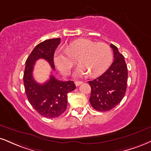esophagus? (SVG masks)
Returning <instances> with one entry per match:
<instances>
[{
	"label": "esophagus",
	"mask_w": 151,
	"mask_h": 151,
	"mask_svg": "<svg viewBox=\"0 0 151 151\" xmlns=\"http://www.w3.org/2000/svg\"><path fill=\"white\" fill-rule=\"evenodd\" d=\"M82 83H83V82L82 81H76V83H75V84H76V86H79V85H81Z\"/></svg>",
	"instance_id": "esophagus-1"
}]
</instances>
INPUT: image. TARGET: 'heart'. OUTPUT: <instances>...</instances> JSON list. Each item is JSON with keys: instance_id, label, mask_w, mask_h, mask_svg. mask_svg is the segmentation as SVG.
Segmentation results:
<instances>
[{"instance_id": "obj_1", "label": "heart", "mask_w": 151, "mask_h": 151, "mask_svg": "<svg viewBox=\"0 0 151 151\" xmlns=\"http://www.w3.org/2000/svg\"><path fill=\"white\" fill-rule=\"evenodd\" d=\"M80 67L75 76L87 73L94 77L103 73L113 60V52L109 45L87 39H78L68 44L66 50L59 49L54 55V62L61 73L68 75L76 61Z\"/></svg>"}]
</instances>
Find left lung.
<instances>
[{
	"label": "left lung",
	"instance_id": "1",
	"mask_svg": "<svg viewBox=\"0 0 151 151\" xmlns=\"http://www.w3.org/2000/svg\"><path fill=\"white\" fill-rule=\"evenodd\" d=\"M110 46L114 54L112 64L101 76L88 82L91 87V105L101 112L110 111L120 104L127 89L128 73L124 57L116 46Z\"/></svg>",
	"mask_w": 151,
	"mask_h": 151
}]
</instances>
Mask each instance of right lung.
<instances>
[{
  "instance_id": "add662e5",
  "label": "right lung",
  "mask_w": 151,
  "mask_h": 151,
  "mask_svg": "<svg viewBox=\"0 0 151 151\" xmlns=\"http://www.w3.org/2000/svg\"><path fill=\"white\" fill-rule=\"evenodd\" d=\"M60 38L46 40L35 47L26 61L24 73L25 92L31 105L42 116L48 118H57L66 111L68 93L76 88L73 81H61L52 75L43 84H40L33 77L35 63L43 59L55 70L54 54L60 43Z\"/></svg>"
}]
</instances>
